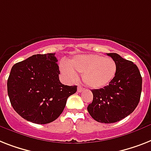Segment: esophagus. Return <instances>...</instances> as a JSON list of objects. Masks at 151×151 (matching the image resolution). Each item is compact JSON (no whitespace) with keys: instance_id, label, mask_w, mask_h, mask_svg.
<instances>
[{"instance_id":"1","label":"esophagus","mask_w":151,"mask_h":151,"mask_svg":"<svg viewBox=\"0 0 151 151\" xmlns=\"http://www.w3.org/2000/svg\"><path fill=\"white\" fill-rule=\"evenodd\" d=\"M84 88H82V87H81V86L78 87V92H82V91H84Z\"/></svg>"}]
</instances>
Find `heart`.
I'll use <instances>...</instances> for the list:
<instances>
[{
    "label": "heart",
    "instance_id": "1",
    "mask_svg": "<svg viewBox=\"0 0 151 151\" xmlns=\"http://www.w3.org/2000/svg\"><path fill=\"white\" fill-rule=\"evenodd\" d=\"M60 71L68 80L78 79L82 73V80L87 86L99 89L106 86L116 76L117 65L111 57L98 54H83L74 56L67 63L60 64Z\"/></svg>",
    "mask_w": 151,
    "mask_h": 151
}]
</instances>
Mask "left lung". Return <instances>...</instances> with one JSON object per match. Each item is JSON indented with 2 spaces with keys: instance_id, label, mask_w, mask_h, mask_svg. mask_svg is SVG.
I'll use <instances>...</instances> for the list:
<instances>
[{
  "instance_id": "left-lung-1",
  "label": "left lung",
  "mask_w": 151,
  "mask_h": 151,
  "mask_svg": "<svg viewBox=\"0 0 151 151\" xmlns=\"http://www.w3.org/2000/svg\"><path fill=\"white\" fill-rule=\"evenodd\" d=\"M116 61L117 70L109 85L91 90L93 101L88 106L91 116L97 122L113 123L126 118L139 103L142 78L137 65L117 53H108Z\"/></svg>"
}]
</instances>
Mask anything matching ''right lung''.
<instances>
[{
  "label": "right lung",
  "instance_id": "add662e5",
  "mask_svg": "<svg viewBox=\"0 0 151 151\" xmlns=\"http://www.w3.org/2000/svg\"><path fill=\"white\" fill-rule=\"evenodd\" d=\"M55 53L36 54L12 67L8 79V94L12 107L24 119L46 124L60 116L68 97L77 86L60 81Z\"/></svg>",
  "mask_w": 151,
  "mask_h": 151
}]
</instances>
